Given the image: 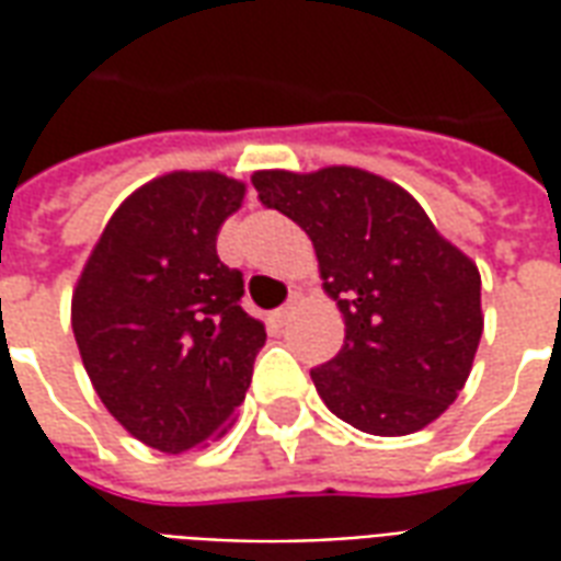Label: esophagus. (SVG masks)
I'll return each mask as SVG.
<instances>
[{
    "label": "esophagus",
    "instance_id": "obj_1",
    "mask_svg": "<svg viewBox=\"0 0 561 561\" xmlns=\"http://www.w3.org/2000/svg\"><path fill=\"white\" fill-rule=\"evenodd\" d=\"M291 312H294V304H288V306H282V309H276V312H273V321H276V324H288V318H291Z\"/></svg>",
    "mask_w": 561,
    "mask_h": 561
}]
</instances>
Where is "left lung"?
<instances>
[{"label":"left lung","mask_w":561,"mask_h":561,"mask_svg":"<svg viewBox=\"0 0 561 561\" xmlns=\"http://www.w3.org/2000/svg\"><path fill=\"white\" fill-rule=\"evenodd\" d=\"M261 204L316 245L345 345L312 369L330 412L369 435H412L466 388L483 333L478 264L402 185L352 164L255 171Z\"/></svg>","instance_id":"8db88e82"}]
</instances>
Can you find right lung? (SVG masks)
Returning <instances> with one entry per match:
<instances>
[{
	"instance_id": "1",
	"label": "right lung",
	"mask_w": 561,
	"mask_h": 561,
	"mask_svg": "<svg viewBox=\"0 0 561 561\" xmlns=\"http://www.w3.org/2000/svg\"><path fill=\"white\" fill-rule=\"evenodd\" d=\"M245 183L171 171L114 209L71 294L80 360L104 409L161 454L201 450L231 430L264 324L243 312V276L216 237Z\"/></svg>"
}]
</instances>
